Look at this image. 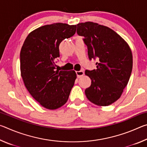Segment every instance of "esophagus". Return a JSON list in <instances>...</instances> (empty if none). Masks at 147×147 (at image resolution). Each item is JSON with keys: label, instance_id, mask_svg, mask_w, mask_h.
<instances>
[{"label": "esophagus", "instance_id": "1", "mask_svg": "<svg viewBox=\"0 0 147 147\" xmlns=\"http://www.w3.org/2000/svg\"><path fill=\"white\" fill-rule=\"evenodd\" d=\"M76 74L77 75L78 78H80L81 76H82L84 74V72L83 71H76Z\"/></svg>", "mask_w": 147, "mask_h": 147}]
</instances>
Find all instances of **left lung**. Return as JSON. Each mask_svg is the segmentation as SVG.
Here are the masks:
<instances>
[{"label": "left lung", "instance_id": "1", "mask_svg": "<svg viewBox=\"0 0 147 147\" xmlns=\"http://www.w3.org/2000/svg\"><path fill=\"white\" fill-rule=\"evenodd\" d=\"M76 33L83 36L89 60L97 59L96 69L86 70L91 80L85 90L89 101L109 106L120 98L127 86L133 65L132 54L126 41L113 30L92 22L76 25Z\"/></svg>", "mask_w": 147, "mask_h": 147}]
</instances>
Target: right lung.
Listing matches in <instances>:
<instances>
[{"label":"right lung","mask_w":147,"mask_h":147,"mask_svg":"<svg viewBox=\"0 0 147 147\" xmlns=\"http://www.w3.org/2000/svg\"><path fill=\"white\" fill-rule=\"evenodd\" d=\"M76 25L47 24L27 36L20 53L21 76L35 100L44 108L56 109L67 102L76 78L74 71L56 70L59 46L73 36Z\"/></svg>","instance_id":"right-lung-1"}]
</instances>
